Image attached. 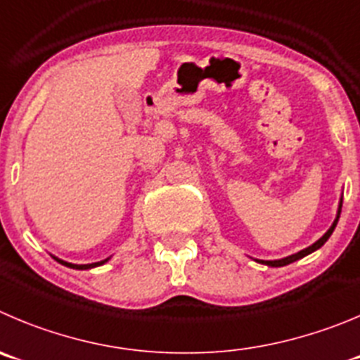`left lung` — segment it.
<instances>
[{
	"label": "left lung",
	"mask_w": 360,
	"mask_h": 360,
	"mask_svg": "<svg viewBox=\"0 0 360 360\" xmlns=\"http://www.w3.org/2000/svg\"><path fill=\"white\" fill-rule=\"evenodd\" d=\"M341 206H342V197L341 199H339V206H338V214H335V220L332 221V226L328 227V231L327 233L323 234V236L320 238V240L318 241H314V243L312 245H309L307 248H304V250H300V252H297V254H291V256H288V257H282V259H274V261H264V259H256L257 263H261V264H266V266H271V268H278V266H286V264H290V263H295V261H298V259H302V257H305V256H309V254H312V252L314 250H318V248H321L325 245V241L328 240V238H330V234L334 233V229H335V226H338V220H339V214H341Z\"/></svg>",
	"instance_id": "obj_1"
}]
</instances>
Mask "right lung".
Returning <instances> with one entry per match:
<instances>
[{
    "label": "right lung",
    "mask_w": 360,
    "mask_h": 360,
    "mask_svg": "<svg viewBox=\"0 0 360 360\" xmlns=\"http://www.w3.org/2000/svg\"><path fill=\"white\" fill-rule=\"evenodd\" d=\"M53 259H56L60 264H63V266L72 268V270H90V268L101 266V264H104V263H106V261H110V257H106V259H103V261H97V263H90V264H74V263H67V261L60 259V257H56V256H53Z\"/></svg>",
    "instance_id": "right-lung-1"
}]
</instances>
